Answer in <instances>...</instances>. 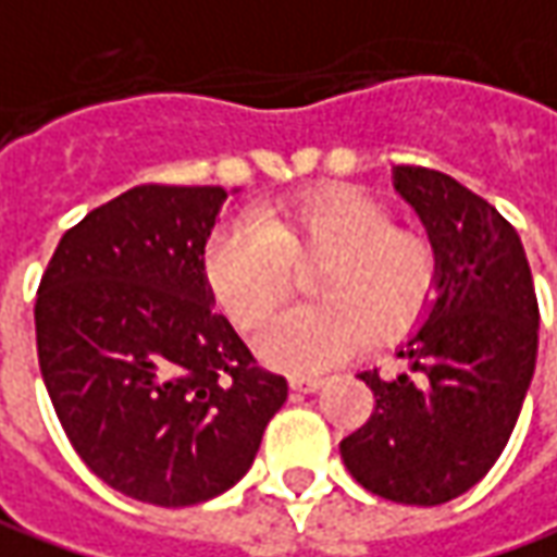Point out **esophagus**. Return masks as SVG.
Instances as JSON below:
<instances>
[{
    "label": "esophagus",
    "instance_id": "esophagus-1",
    "mask_svg": "<svg viewBox=\"0 0 557 557\" xmlns=\"http://www.w3.org/2000/svg\"><path fill=\"white\" fill-rule=\"evenodd\" d=\"M323 382H326L323 375H293V379H289V385H293L296 392H305V394L317 392Z\"/></svg>",
    "mask_w": 557,
    "mask_h": 557
}]
</instances>
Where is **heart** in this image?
<instances>
[{
	"mask_svg": "<svg viewBox=\"0 0 557 557\" xmlns=\"http://www.w3.org/2000/svg\"><path fill=\"white\" fill-rule=\"evenodd\" d=\"M206 283L240 330H252L311 271L317 301L268 317L259 355L283 370H323L373 338L410 333L437 293L432 237L394 224L388 206L345 184L221 224L206 246Z\"/></svg>",
	"mask_w": 557,
	"mask_h": 557,
	"instance_id": "obj_1",
	"label": "heart"
}]
</instances>
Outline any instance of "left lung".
<instances>
[{
  "label": "left lung",
  "instance_id": "1",
  "mask_svg": "<svg viewBox=\"0 0 557 557\" xmlns=\"http://www.w3.org/2000/svg\"><path fill=\"white\" fill-rule=\"evenodd\" d=\"M394 190L437 246V298L397 351L410 375L360 373L373 416L338 450L375 496L441 506L506 450L536 367L540 305L524 246L487 200L422 165H394Z\"/></svg>",
  "mask_w": 557,
  "mask_h": 557
}]
</instances>
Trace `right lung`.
I'll use <instances>...</instances> for the list:
<instances>
[{
    "instance_id": "right-lung-1",
    "label": "right lung",
    "mask_w": 557,
    "mask_h": 557,
    "mask_svg": "<svg viewBox=\"0 0 557 557\" xmlns=\"http://www.w3.org/2000/svg\"><path fill=\"white\" fill-rule=\"evenodd\" d=\"M227 190L141 184L61 237L36 293V351L73 450L150 506L231 490L286 400L227 317L202 252Z\"/></svg>"
}]
</instances>
